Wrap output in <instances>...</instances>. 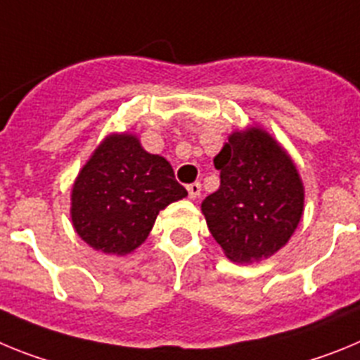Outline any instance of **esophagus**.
Returning <instances> with one entry per match:
<instances>
[{
    "label": "esophagus",
    "mask_w": 360,
    "mask_h": 360,
    "mask_svg": "<svg viewBox=\"0 0 360 360\" xmlns=\"http://www.w3.org/2000/svg\"><path fill=\"white\" fill-rule=\"evenodd\" d=\"M187 193H189L191 200H196L200 196V193H202V184H189V186H187Z\"/></svg>",
    "instance_id": "34e87169"
}]
</instances>
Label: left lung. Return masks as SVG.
<instances>
[{"label": "left lung", "instance_id": "obj_1", "mask_svg": "<svg viewBox=\"0 0 360 360\" xmlns=\"http://www.w3.org/2000/svg\"><path fill=\"white\" fill-rule=\"evenodd\" d=\"M219 189L202 202L212 238L234 263L283 249L304 211V186L288 151L262 126L229 135L214 157Z\"/></svg>", "mask_w": 360, "mask_h": 360}]
</instances>
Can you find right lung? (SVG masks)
Segmentation results:
<instances>
[{"instance_id": "1", "label": "right lung", "mask_w": 360, "mask_h": 360, "mask_svg": "<svg viewBox=\"0 0 360 360\" xmlns=\"http://www.w3.org/2000/svg\"><path fill=\"white\" fill-rule=\"evenodd\" d=\"M186 196L164 157L146 151L133 133H110L73 182L70 216L91 249L126 256L148 240L158 212Z\"/></svg>"}]
</instances>
